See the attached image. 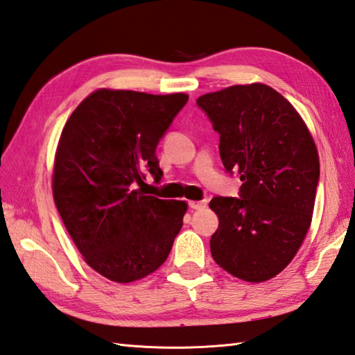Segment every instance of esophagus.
Here are the masks:
<instances>
[{
  "label": "esophagus",
  "mask_w": 355,
  "mask_h": 355,
  "mask_svg": "<svg viewBox=\"0 0 355 355\" xmlns=\"http://www.w3.org/2000/svg\"><path fill=\"white\" fill-rule=\"evenodd\" d=\"M189 207L191 209H205L206 207V205H207V201L206 200H200V201H189Z\"/></svg>",
  "instance_id": "34e87169"
}]
</instances>
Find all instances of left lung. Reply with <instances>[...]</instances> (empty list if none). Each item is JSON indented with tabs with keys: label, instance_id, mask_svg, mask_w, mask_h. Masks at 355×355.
<instances>
[{
	"label": "left lung",
	"instance_id": "obj_1",
	"mask_svg": "<svg viewBox=\"0 0 355 355\" xmlns=\"http://www.w3.org/2000/svg\"><path fill=\"white\" fill-rule=\"evenodd\" d=\"M197 106L220 135L225 171L243 182L239 197L211 200L218 217L211 254L237 279H272L311 225L320 178L315 143L293 104L260 83L201 95Z\"/></svg>",
	"mask_w": 355,
	"mask_h": 355
}]
</instances>
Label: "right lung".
Segmentation results:
<instances>
[{"instance_id": "add662e5", "label": "right lung", "mask_w": 355, "mask_h": 355, "mask_svg": "<svg viewBox=\"0 0 355 355\" xmlns=\"http://www.w3.org/2000/svg\"><path fill=\"white\" fill-rule=\"evenodd\" d=\"M187 100L100 89L61 132L55 205L87 265L109 280L130 283L154 272L183 226L184 201L148 196L141 186L144 171L162 180L157 146Z\"/></svg>"}]
</instances>
